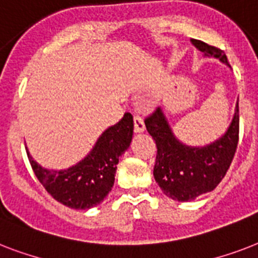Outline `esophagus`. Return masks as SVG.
<instances>
[{
  "label": "esophagus",
  "instance_id": "esophagus-1",
  "mask_svg": "<svg viewBox=\"0 0 258 258\" xmlns=\"http://www.w3.org/2000/svg\"><path fill=\"white\" fill-rule=\"evenodd\" d=\"M146 130V125H145V121H143V119H142L139 115H137V116L134 117V131L137 134H141L143 133Z\"/></svg>",
  "mask_w": 258,
  "mask_h": 258
}]
</instances>
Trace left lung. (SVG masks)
I'll use <instances>...</instances> for the list:
<instances>
[{
    "label": "left lung",
    "mask_w": 258,
    "mask_h": 258,
    "mask_svg": "<svg viewBox=\"0 0 258 258\" xmlns=\"http://www.w3.org/2000/svg\"><path fill=\"white\" fill-rule=\"evenodd\" d=\"M191 42L205 57L217 58L230 68L226 54L221 49L200 40H191ZM145 123L158 149L154 178L165 196L178 202H187L218 186L238 145V101L228 130L218 139L205 146H190L180 142L162 107H158Z\"/></svg>",
    "instance_id": "left-lung-1"
}]
</instances>
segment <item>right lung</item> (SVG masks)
Here are the masks:
<instances>
[{"label": "right lung", "instance_id": "add662e5", "mask_svg": "<svg viewBox=\"0 0 258 258\" xmlns=\"http://www.w3.org/2000/svg\"><path fill=\"white\" fill-rule=\"evenodd\" d=\"M131 113L111 125L97 138L91 151L68 169H45L34 161L26 149L30 166L45 190L60 204L71 209H91L101 204L115 182L119 158L133 141Z\"/></svg>", "mask_w": 258, "mask_h": 258}]
</instances>
